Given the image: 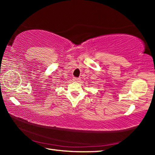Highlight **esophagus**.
Masks as SVG:
<instances>
[{
    "label": "esophagus",
    "instance_id": "esophagus-1",
    "mask_svg": "<svg viewBox=\"0 0 155 155\" xmlns=\"http://www.w3.org/2000/svg\"><path fill=\"white\" fill-rule=\"evenodd\" d=\"M73 80H74V81H76V82H78V81H79L81 79H80V78H74V79H73Z\"/></svg>",
    "mask_w": 155,
    "mask_h": 155
}]
</instances>
